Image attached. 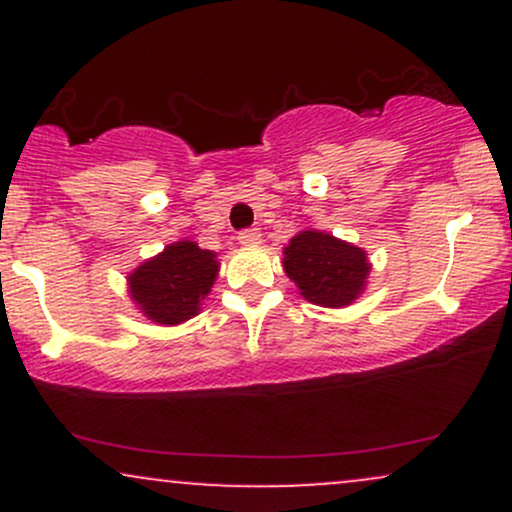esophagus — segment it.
<instances>
[{
  "instance_id": "1",
  "label": "esophagus",
  "mask_w": 512,
  "mask_h": 512,
  "mask_svg": "<svg viewBox=\"0 0 512 512\" xmlns=\"http://www.w3.org/2000/svg\"><path fill=\"white\" fill-rule=\"evenodd\" d=\"M260 238L262 233L257 231V228H248V231L238 233V243L245 245V248H255V245H260Z\"/></svg>"
}]
</instances>
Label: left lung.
<instances>
[{
    "label": "left lung",
    "mask_w": 512,
    "mask_h": 512,
    "mask_svg": "<svg viewBox=\"0 0 512 512\" xmlns=\"http://www.w3.org/2000/svg\"><path fill=\"white\" fill-rule=\"evenodd\" d=\"M284 272L308 303L346 308L366 291L368 252L332 233L303 228L284 248Z\"/></svg>",
    "instance_id": "obj_1"
}]
</instances>
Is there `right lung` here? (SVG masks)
Returning a JSON list of instances; mask_svg holds the SVG:
<instances>
[{
  "mask_svg": "<svg viewBox=\"0 0 512 512\" xmlns=\"http://www.w3.org/2000/svg\"><path fill=\"white\" fill-rule=\"evenodd\" d=\"M221 262L195 240H175L127 274V296L146 320L175 327L192 320L211 293Z\"/></svg>",
  "mask_w": 512,
  "mask_h": 512,
  "instance_id": "obj_1",
  "label": "right lung"
}]
</instances>
